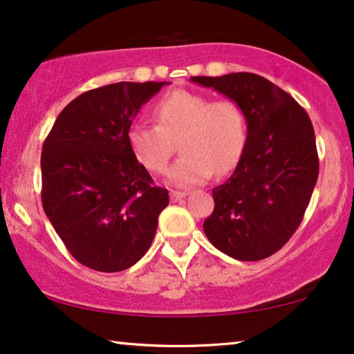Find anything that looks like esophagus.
<instances>
[{
  "label": "esophagus",
  "instance_id": "34e87169",
  "mask_svg": "<svg viewBox=\"0 0 354 354\" xmlns=\"http://www.w3.org/2000/svg\"><path fill=\"white\" fill-rule=\"evenodd\" d=\"M188 195V192H180V190H171V200L172 201H178L182 198H185Z\"/></svg>",
  "mask_w": 354,
  "mask_h": 354
}]
</instances>
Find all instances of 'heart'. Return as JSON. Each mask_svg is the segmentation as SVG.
<instances>
[{"instance_id":"obj_1","label":"heart","mask_w":354,"mask_h":354,"mask_svg":"<svg viewBox=\"0 0 354 354\" xmlns=\"http://www.w3.org/2000/svg\"><path fill=\"white\" fill-rule=\"evenodd\" d=\"M153 115L156 125L135 120L125 133L130 151L148 172L167 171L177 140L183 154L169 174L177 185H200L240 161L248 125L235 101L176 90L154 104Z\"/></svg>"}]
</instances>
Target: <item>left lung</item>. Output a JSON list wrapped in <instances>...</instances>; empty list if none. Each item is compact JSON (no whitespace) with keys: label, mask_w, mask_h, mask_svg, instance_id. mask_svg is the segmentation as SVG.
I'll use <instances>...</instances> for the list:
<instances>
[{"label":"left lung","mask_w":354,"mask_h":354,"mask_svg":"<svg viewBox=\"0 0 354 354\" xmlns=\"http://www.w3.org/2000/svg\"><path fill=\"white\" fill-rule=\"evenodd\" d=\"M243 109L248 137L235 171L212 188L207 240L239 261L269 258L301 224L319 176L316 137L306 111L264 77L236 72L192 77Z\"/></svg>","instance_id":"left-lung-1"}]
</instances>
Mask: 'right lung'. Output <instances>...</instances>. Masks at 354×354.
I'll return each instance as SVG.
<instances>
[{"instance_id": "1", "label": "right lung", "mask_w": 354, "mask_h": 354, "mask_svg": "<svg viewBox=\"0 0 354 354\" xmlns=\"http://www.w3.org/2000/svg\"><path fill=\"white\" fill-rule=\"evenodd\" d=\"M166 82H119L72 100L43 143L41 203L69 253L100 272L129 269L147 253L166 188L130 151L129 125Z\"/></svg>"}]
</instances>
